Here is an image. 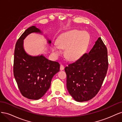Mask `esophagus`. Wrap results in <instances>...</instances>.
Here are the masks:
<instances>
[{"mask_svg":"<svg viewBox=\"0 0 122 122\" xmlns=\"http://www.w3.org/2000/svg\"><path fill=\"white\" fill-rule=\"evenodd\" d=\"M64 69V66L62 65H61V66H60V70H63Z\"/></svg>","mask_w":122,"mask_h":122,"instance_id":"34e87169","label":"esophagus"}]
</instances>
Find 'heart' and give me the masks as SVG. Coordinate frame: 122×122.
Here are the masks:
<instances>
[{
    "instance_id": "b5f03b06",
    "label": "heart",
    "mask_w": 122,
    "mask_h": 122,
    "mask_svg": "<svg viewBox=\"0 0 122 122\" xmlns=\"http://www.w3.org/2000/svg\"><path fill=\"white\" fill-rule=\"evenodd\" d=\"M88 41L89 36L86 32L73 30L61 35L58 39L57 44H54L52 48L56 55L61 53V48L66 49V57L69 60H75L84 53Z\"/></svg>"
}]
</instances>
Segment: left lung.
<instances>
[{"label":"left lung","instance_id":"left-lung-1","mask_svg":"<svg viewBox=\"0 0 122 122\" xmlns=\"http://www.w3.org/2000/svg\"><path fill=\"white\" fill-rule=\"evenodd\" d=\"M108 67L107 49L100 37L89 52L65 67L69 94L78 102L94 98L100 90Z\"/></svg>","mask_w":122,"mask_h":122}]
</instances>
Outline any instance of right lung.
<instances>
[{"label": "right lung", "instance_id": "right-lung-1", "mask_svg": "<svg viewBox=\"0 0 122 122\" xmlns=\"http://www.w3.org/2000/svg\"><path fill=\"white\" fill-rule=\"evenodd\" d=\"M32 32L41 33L35 26L29 27L18 39L14 51L13 72L21 94L25 98L38 100L49 89L53 76L60 71L58 62L48 60L43 55L32 56L25 52L23 40ZM48 42L51 43V41Z\"/></svg>", "mask_w": 122, "mask_h": 122}]
</instances>
